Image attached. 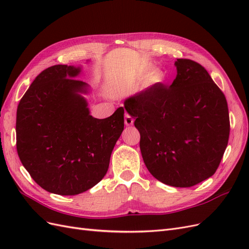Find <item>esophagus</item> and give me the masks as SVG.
Listing matches in <instances>:
<instances>
[{
	"label": "esophagus",
	"mask_w": 249,
	"mask_h": 249,
	"mask_svg": "<svg viewBox=\"0 0 249 249\" xmlns=\"http://www.w3.org/2000/svg\"><path fill=\"white\" fill-rule=\"evenodd\" d=\"M134 124V119L132 118V116H130L129 114H125L124 115V124L125 125H132Z\"/></svg>",
	"instance_id": "obj_1"
}]
</instances>
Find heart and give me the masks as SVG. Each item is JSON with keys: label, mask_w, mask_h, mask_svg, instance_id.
<instances>
[{"label": "heart", "mask_w": 249, "mask_h": 249, "mask_svg": "<svg viewBox=\"0 0 249 249\" xmlns=\"http://www.w3.org/2000/svg\"><path fill=\"white\" fill-rule=\"evenodd\" d=\"M164 76L161 72H154L150 74L149 77V84L152 85H157V84H161V83L164 82Z\"/></svg>", "instance_id": "obj_1"}]
</instances>
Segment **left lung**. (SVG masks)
I'll list each match as a JSON object with an SVG mask.
<instances>
[{
	"instance_id": "8db88e82",
	"label": "left lung",
	"mask_w": 249,
	"mask_h": 249,
	"mask_svg": "<svg viewBox=\"0 0 249 249\" xmlns=\"http://www.w3.org/2000/svg\"><path fill=\"white\" fill-rule=\"evenodd\" d=\"M169 87L153 85L124 101L140 133L143 161L160 182L179 188L212 177L228 146V103L197 62L178 59Z\"/></svg>"
}]
</instances>
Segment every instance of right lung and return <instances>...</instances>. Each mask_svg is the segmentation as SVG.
I'll return each mask as SVG.
<instances>
[{
  "label": "right lung",
  "mask_w": 249,
  "mask_h": 249,
  "mask_svg": "<svg viewBox=\"0 0 249 249\" xmlns=\"http://www.w3.org/2000/svg\"><path fill=\"white\" fill-rule=\"evenodd\" d=\"M82 67L58 64L41 71L17 111L19 160L42 189L59 195L87 191L106 175L112 150L124 126V110L110 117L90 115L76 79Z\"/></svg>",
  "instance_id": "add662e5"
}]
</instances>
